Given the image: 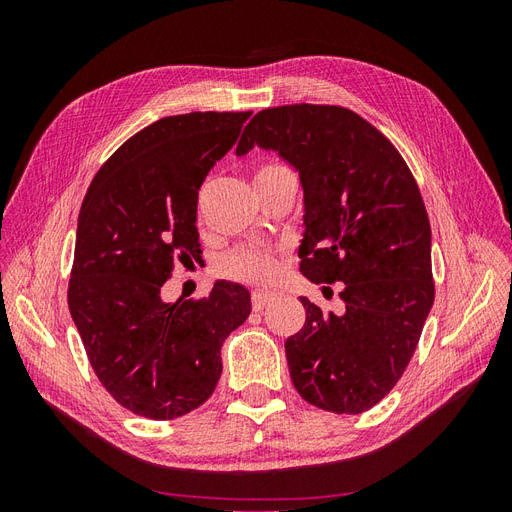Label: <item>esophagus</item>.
I'll return each instance as SVG.
<instances>
[{
    "mask_svg": "<svg viewBox=\"0 0 512 512\" xmlns=\"http://www.w3.org/2000/svg\"><path fill=\"white\" fill-rule=\"evenodd\" d=\"M273 297L275 294L269 290H254L252 292V307L256 309V312H260V309H265L273 301Z\"/></svg>",
    "mask_w": 512,
    "mask_h": 512,
    "instance_id": "esophagus-1",
    "label": "esophagus"
}]
</instances>
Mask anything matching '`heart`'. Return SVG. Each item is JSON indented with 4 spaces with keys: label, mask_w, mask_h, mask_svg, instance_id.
<instances>
[{
    "label": "heart",
    "mask_w": 512,
    "mask_h": 512,
    "mask_svg": "<svg viewBox=\"0 0 512 512\" xmlns=\"http://www.w3.org/2000/svg\"><path fill=\"white\" fill-rule=\"evenodd\" d=\"M288 166L280 162H265L256 166L254 170V181L265 179L269 175L280 173V170H286ZM280 256H277L273 250H267V247H250L243 245L237 247V250L228 252L222 262H220V271L230 277V280H241V282H271L273 277L280 273Z\"/></svg>",
    "instance_id": "obj_1"
}]
</instances>
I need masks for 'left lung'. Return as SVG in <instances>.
Here are the masks:
<instances>
[{
	"label": "left lung",
	"mask_w": 512,
	"mask_h": 512,
	"mask_svg": "<svg viewBox=\"0 0 512 512\" xmlns=\"http://www.w3.org/2000/svg\"><path fill=\"white\" fill-rule=\"evenodd\" d=\"M254 145L299 170L301 273L344 284L342 316L301 297L305 324L286 339L292 384L316 408L361 414L404 376L436 294L421 192L389 138L344 106L265 108L237 156Z\"/></svg>",
	"instance_id": "8db88e82"
}]
</instances>
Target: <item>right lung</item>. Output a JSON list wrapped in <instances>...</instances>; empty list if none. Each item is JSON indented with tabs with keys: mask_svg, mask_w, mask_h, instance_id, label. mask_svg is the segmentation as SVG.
Returning a JSON list of instances; mask_svg holds the SVG:
<instances>
[{
	"mask_svg": "<svg viewBox=\"0 0 512 512\" xmlns=\"http://www.w3.org/2000/svg\"><path fill=\"white\" fill-rule=\"evenodd\" d=\"M252 113L164 117L98 170L79 213L68 307L87 359L119 406L170 421L196 410L222 376L224 339L252 312L241 284L166 303L177 262L200 260L198 190Z\"/></svg>",
	"mask_w": 512,
	"mask_h": 512,
	"instance_id": "obj_1",
	"label": "right lung"
}]
</instances>
